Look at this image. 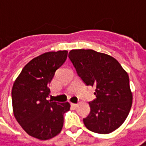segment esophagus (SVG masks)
<instances>
[{
	"label": "esophagus",
	"instance_id": "1",
	"mask_svg": "<svg viewBox=\"0 0 146 146\" xmlns=\"http://www.w3.org/2000/svg\"><path fill=\"white\" fill-rule=\"evenodd\" d=\"M70 105H71V106H72L73 108H74V109H76V108L78 107V104H73V103H71Z\"/></svg>",
	"mask_w": 146,
	"mask_h": 146
}]
</instances>
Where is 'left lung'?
Instances as JSON below:
<instances>
[{
	"instance_id": "left-lung-1",
	"label": "left lung",
	"mask_w": 146,
	"mask_h": 146,
	"mask_svg": "<svg viewBox=\"0 0 146 146\" xmlns=\"http://www.w3.org/2000/svg\"><path fill=\"white\" fill-rule=\"evenodd\" d=\"M68 57L86 86L96 87L91 112L83 118L88 130L108 134L127 117L132 104L129 77L117 60L93 50H72Z\"/></svg>"
}]
</instances>
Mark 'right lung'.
I'll use <instances>...</instances> for the list:
<instances>
[{
    "instance_id": "right-lung-1",
    "label": "right lung",
    "mask_w": 146,
    "mask_h": 146,
    "mask_svg": "<svg viewBox=\"0 0 146 146\" xmlns=\"http://www.w3.org/2000/svg\"><path fill=\"white\" fill-rule=\"evenodd\" d=\"M67 50L41 54L28 63L12 88L14 115L23 129L39 140L58 135L64 124V113L69 110L68 102L48 100L49 88L55 71L63 65Z\"/></svg>"
}]
</instances>
